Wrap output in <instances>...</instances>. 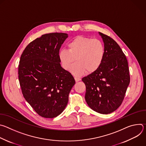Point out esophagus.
Instances as JSON below:
<instances>
[{
    "mask_svg": "<svg viewBox=\"0 0 146 146\" xmlns=\"http://www.w3.org/2000/svg\"><path fill=\"white\" fill-rule=\"evenodd\" d=\"M74 79H75V81H76V82H78V81H79L81 80V78H80L77 77H74Z\"/></svg>",
    "mask_w": 146,
    "mask_h": 146,
    "instance_id": "1",
    "label": "esophagus"
}]
</instances>
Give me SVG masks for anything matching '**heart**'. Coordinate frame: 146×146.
<instances>
[{"label": "heart", "instance_id": "heart-1", "mask_svg": "<svg viewBox=\"0 0 146 146\" xmlns=\"http://www.w3.org/2000/svg\"><path fill=\"white\" fill-rule=\"evenodd\" d=\"M68 47V50L62 49L59 51V58L62 67L66 70L70 69L76 58L77 62L70 71L77 76L96 71L105 57V46L98 39L77 36L69 41Z\"/></svg>", "mask_w": 146, "mask_h": 146}]
</instances>
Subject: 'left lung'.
Listing matches in <instances>:
<instances>
[{
  "label": "left lung",
  "mask_w": 146,
  "mask_h": 146,
  "mask_svg": "<svg viewBox=\"0 0 146 146\" xmlns=\"http://www.w3.org/2000/svg\"><path fill=\"white\" fill-rule=\"evenodd\" d=\"M105 54L100 68L83 77L86 86L85 99L94 111L108 114L121 105L130 82L128 60L119 46L110 36L99 32Z\"/></svg>",
  "instance_id": "obj_1"
}]
</instances>
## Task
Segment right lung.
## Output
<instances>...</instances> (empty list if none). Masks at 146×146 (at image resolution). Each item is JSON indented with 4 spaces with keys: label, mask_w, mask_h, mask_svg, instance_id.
Wrapping results in <instances>:
<instances>
[{
    "label": "right lung",
    "mask_w": 146,
    "mask_h": 146,
    "mask_svg": "<svg viewBox=\"0 0 146 146\" xmlns=\"http://www.w3.org/2000/svg\"><path fill=\"white\" fill-rule=\"evenodd\" d=\"M68 35L51 33L37 38L21 56L18 78L25 100L40 116L57 117L66 108L75 80L62 68L59 50Z\"/></svg>",
    "instance_id": "right-lung-1"
}]
</instances>
